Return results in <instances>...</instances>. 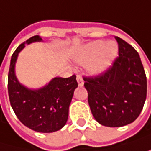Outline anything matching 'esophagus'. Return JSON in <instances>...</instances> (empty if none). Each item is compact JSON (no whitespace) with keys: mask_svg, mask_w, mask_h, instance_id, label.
Returning a JSON list of instances; mask_svg holds the SVG:
<instances>
[{"mask_svg":"<svg viewBox=\"0 0 151 151\" xmlns=\"http://www.w3.org/2000/svg\"><path fill=\"white\" fill-rule=\"evenodd\" d=\"M77 82H78V85L80 87H82L83 84H84V81H83V80H82V78L81 76H77Z\"/></svg>","mask_w":151,"mask_h":151,"instance_id":"1","label":"esophagus"}]
</instances>
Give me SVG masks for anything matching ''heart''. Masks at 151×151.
Wrapping results in <instances>:
<instances>
[{"mask_svg": "<svg viewBox=\"0 0 151 151\" xmlns=\"http://www.w3.org/2000/svg\"><path fill=\"white\" fill-rule=\"evenodd\" d=\"M119 53L115 42L96 40L85 45L74 56L79 64H87L86 70L92 75H99L112 67Z\"/></svg>", "mask_w": 151, "mask_h": 151, "instance_id": "b5f03b06", "label": "heart"}]
</instances>
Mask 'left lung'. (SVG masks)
<instances>
[{
  "mask_svg": "<svg viewBox=\"0 0 151 151\" xmlns=\"http://www.w3.org/2000/svg\"><path fill=\"white\" fill-rule=\"evenodd\" d=\"M119 57L104 74L84 78L88 104L96 121L107 127H121L134 122L147 96V79L137 51L114 37Z\"/></svg>",
  "mask_w": 151,
  "mask_h": 151,
  "instance_id": "obj_1",
  "label": "left lung"
}]
</instances>
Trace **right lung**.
I'll use <instances>...</instances> for the list:
<instances>
[{
	"label": "right lung",
	"mask_w": 151,
	"mask_h": 151,
	"mask_svg": "<svg viewBox=\"0 0 151 151\" xmlns=\"http://www.w3.org/2000/svg\"><path fill=\"white\" fill-rule=\"evenodd\" d=\"M43 42L39 36L32 37L13 52L8 75V91L12 107L19 120L37 132H53L67 123L69 106L78 83L76 76L55 77L45 86L30 88L20 83L16 75L19 53L26 45Z\"/></svg>",
	"instance_id": "1"
}]
</instances>
